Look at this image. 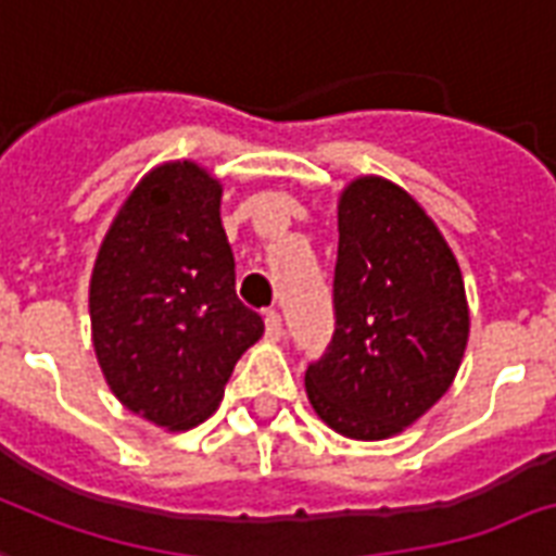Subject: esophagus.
<instances>
[{
  "label": "esophagus",
  "mask_w": 556,
  "mask_h": 556,
  "mask_svg": "<svg viewBox=\"0 0 556 556\" xmlns=\"http://www.w3.org/2000/svg\"><path fill=\"white\" fill-rule=\"evenodd\" d=\"M265 334H268L270 341H279V338H282V317H279L277 308H268V312H265Z\"/></svg>",
  "instance_id": "obj_1"
}]
</instances>
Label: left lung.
Masks as SVG:
<instances>
[{
	"instance_id": "obj_1",
	"label": "left lung",
	"mask_w": 556,
	"mask_h": 556,
	"mask_svg": "<svg viewBox=\"0 0 556 556\" xmlns=\"http://www.w3.org/2000/svg\"><path fill=\"white\" fill-rule=\"evenodd\" d=\"M332 308L306 391L338 434L391 438L448 391L469 338L464 277L429 215L381 177L341 194Z\"/></svg>"
}]
</instances>
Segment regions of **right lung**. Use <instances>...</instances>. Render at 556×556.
Wrapping results in <instances>:
<instances>
[{
  "label": "right lung",
  "mask_w": 556,
  "mask_h": 556,
  "mask_svg": "<svg viewBox=\"0 0 556 556\" xmlns=\"http://www.w3.org/2000/svg\"><path fill=\"white\" fill-rule=\"evenodd\" d=\"M222 184L194 163L154 168L101 241L90 282L92 344L110 391L163 429L218 408L241 353L265 332L236 294Z\"/></svg>",
  "instance_id": "add662e5"
}]
</instances>
